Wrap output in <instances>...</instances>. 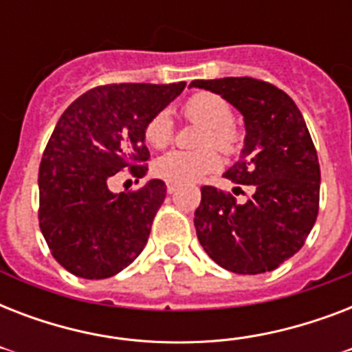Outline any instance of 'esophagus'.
Here are the masks:
<instances>
[{
  "label": "esophagus",
  "instance_id": "obj_1",
  "mask_svg": "<svg viewBox=\"0 0 352 352\" xmlns=\"http://www.w3.org/2000/svg\"><path fill=\"white\" fill-rule=\"evenodd\" d=\"M179 188V182L175 181H166V190H168V193H173Z\"/></svg>",
  "mask_w": 352,
  "mask_h": 352
}]
</instances>
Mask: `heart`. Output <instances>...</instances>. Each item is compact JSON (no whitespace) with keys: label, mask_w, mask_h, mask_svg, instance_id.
<instances>
[{"label":"heart","mask_w":352,"mask_h":352,"mask_svg":"<svg viewBox=\"0 0 352 352\" xmlns=\"http://www.w3.org/2000/svg\"><path fill=\"white\" fill-rule=\"evenodd\" d=\"M184 117L206 126L201 146H215L225 153H232L237 146V131L232 126L234 111L228 102L214 93H197L190 96L182 107ZM173 138V120L168 109L155 113L144 127V140L151 148H166ZM221 168V157L214 148L199 151L171 149L157 159L155 170L160 177L175 182H195Z\"/></svg>","instance_id":"obj_1"}]
</instances>
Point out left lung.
I'll use <instances>...</instances> for the list:
<instances>
[{"instance_id": "obj_1", "label": "left lung", "mask_w": 352, "mask_h": 352, "mask_svg": "<svg viewBox=\"0 0 352 352\" xmlns=\"http://www.w3.org/2000/svg\"><path fill=\"white\" fill-rule=\"evenodd\" d=\"M190 87L223 96L243 115L245 144L225 177L254 188L243 204L201 188L193 219L199 243L230 272H270L300 252L318 217L320 164L303 115L287 93L248 76L195 80Z\"/></svg>"}]
</instances>
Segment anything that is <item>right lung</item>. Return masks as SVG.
<instances>
[{
  "instance_id": "1",
  "label": "right lung",
  "mask_w": 352,
  "mask_h": 352,
  "mask_svg": "<svg viewBox=\"0 0 352 352\" xmlns=\"http://www.w3.org/2000/svg\"><path fill=\"white\" fill-rule=\"evenodd\" d=\"M186 87L113 84L87 91L63 111L41 157L40 228L52 256L84 279H104L131 265L148 243L166 184L113 193L109 177L129 168L146 175L144 127Z\"/></svg>"
}]
</instances>
